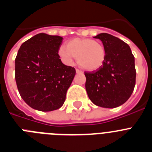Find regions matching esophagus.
<instances>
[{
    "label": "esophagus",
    "mask_w": 152,
    "mask_h": 152,
    "mask_svg": "<svg viewBox=\"0 0 152 152\" xmlns=\"http://www.w3.org/2000/svg\"><path fill=\"white\" fill-rule=\"evenodd\" d=\"M76 72H77V74H82V73H83V72H81L80 70L77 69V68H76Z\"/></svg>",
    "instance_id": "1"
}]
</instances>
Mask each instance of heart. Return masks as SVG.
Returning <instances> with one entry per match:
<instances>
[{
	"instance_id": "obj_1",
	"label": "heart",
	"mask_w": 152,
	"mask_h": 152,
	"mask_svg": "<svg viewBox=\"0 0 152 152\" xmlns=\"http://www.w3.org/2000/svg\"><path fill=\"white\" fill-rule=\"evenodd\" d=\"M58 53L61 61L66 64H72L76 56L77 63L89 71L100 68L106 58L105 49L101 42L84 38L70 40L67 47H59Z\"/></svg>"
}]
</instances>
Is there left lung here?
Returning <instances> with one entry per match:
<instances>
[{"mask_svg":"<svg viewBox=\"0 0 152 152\" xmlns=\"http://www.w3.org/2000/svg\"><path fill=\"white\" fill-rule=\"evenodd\" d=\"M94 38L101 40L106 58L96 72H84L86 91L98 107H119L128 100L135 88V58L129 45L117 37L100 33Z\"/></svg>","mask_w":152,"mask_h":152,"instance_id":"obj_1","label":"left lung"}]
</instances>
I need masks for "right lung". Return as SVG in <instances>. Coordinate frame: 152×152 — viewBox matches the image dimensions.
Returning <instances> with one entry per match:
<instances>
[{
	"label": "right lung",
	"instance_id": "obj_1",
	"mask_svg": "<svg viewBox=\"0 0 152 152\" xmlns=\"http://www.w3.org/2000/svg\"><path fill=\"white\" fill-rule=\"evenodd\" d=\"M59 36L39 33L21 45L15 59V79L23 100L42 112L64 104L76 72L61 62Z\"/></svg>",
	"mask_w": 152,
	"mask_h": 152
}]
</instances>
